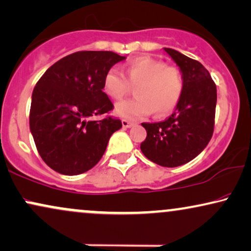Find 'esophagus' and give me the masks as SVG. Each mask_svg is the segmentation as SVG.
I'll use <instances>...</instances> for the list:
<instances>
[{
    "mask_svg": "<svg viewBox=\"0 0 251 251\" xmlns=\"http://www.w3.org/2000/svg\"><path fill=\"white\" fill-rule=\"evenodd\" d=\"M122 124H123V127H132V126L134 125V123L129 122L128 119H123Z\"/></svg>",
    "mask_w": 251,
    "mask_h": 251,
    "instance_id": "esophagus-1",
    "label": "esophagus"
}]
</instances>
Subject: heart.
<instances>
[{"label":"heart","mask_w":251,"mask_h":251,"mask_svg":"<svg viewBox=\"0 0 251 251\" xmlns=\"http://www.w3.org/2000/svg\"><path fill=\"white\" fill-rule=\"evenodd\" d=\"M124 71L126 77L117 68H110L103 77L104 93L116 100L127 95L129 84L136 85L135 98L116 105L118 116L136 120L153 111L157 116H166L178 105L184 91L183 74L178 67L142 55L126 63Z\"/></svg>","instance_id":"obj_1"}]
</instances>
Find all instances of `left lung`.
Segmentation results:
<instances>
[{
  "label": "left lung",
  "instance_id": "8db88e82",
  "mask_svg": "<svg viewBox=\"0 0 251 251\" xmlns=\"http://www.w3.org/2000/svg\"><path fill=\"white\" fill-rule=\"evenodd\" d=\"M180 68L184 91L169 118L142 123L147 131L141 151L158 166L174 168L193 160L204 151L214 131L217 85L201 62L173 49H164Z\"/></svg>",
  "mask_w": 251,
  "mask_h": 251
}]
</instances>
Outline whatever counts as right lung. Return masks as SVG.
<instances>
[{"instance_id": "right-lung-1", "label": "right lung", "mask_w": 251, "mask_h": 251, "mask_svg": "<svg viewBox=\"0 0 251 251\" xmlns=\"http://www.w3.org/2000/svg\"><path fill=\"white\" fill-rule=\"evenodd\" d=\"M109 50H80L52 65L37 82L30 109V129L37 151L62 175H80L96 166L110 136L122 122L106 116L113 104L103 91V77L125 60Z\"/></svg>"}]
</instances>
